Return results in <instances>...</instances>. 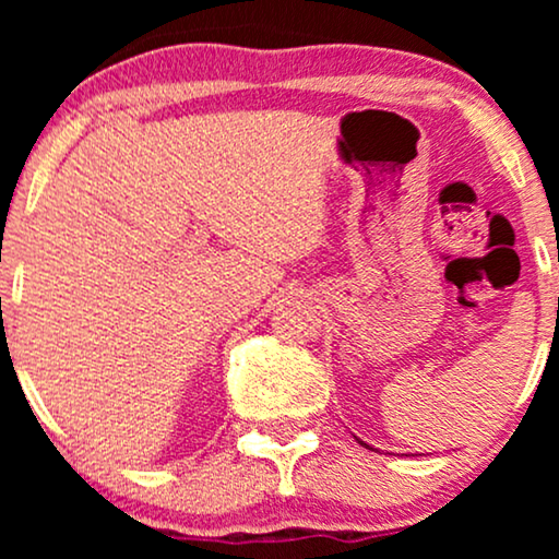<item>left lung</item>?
<instances>
[{
  "mask_svg": "<svg viewBox=\"0 0 559 559\" xmlns=\"http://www.w3.org/2000/svg\"><path fill=\"white\" fill-rule=\"evenodd\" d=\"M358 442H361V445H364V448H369V450H373L371 445H366V442H364V440H358Z\"/></svg>",
  "mask_w": 559,
  "mask_h": 559,
  "instance_id": "1",
  "label": "left lung"
}]
</instances>
